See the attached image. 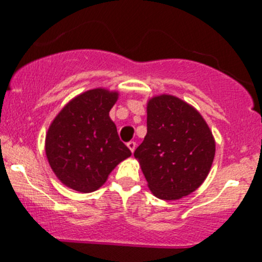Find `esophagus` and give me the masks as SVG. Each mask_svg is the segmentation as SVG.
<instances>
[{"label": "esophagus", "mask_w": 262, "mask_h": 262, "mask_svg": "<svg viewBox=\"0 0 262 262\" xmlns=\"http://www.w3.org/2000/svg\"><path fill=\"white\" fill-rule=\"evenodd\" d=\"M127 146H128L129 150H130L132 152H134L135 148H137V143H135V141H129V143L127 144Z\"/></svg>", "instance_id": "esophagus-1"}]
</instances>
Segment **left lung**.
Here are the masks:
<instances>
[{"label":"left lung","instance_id":"left-lung-1","mask_svg":"<svg viewBox=\"0 0 262 262\" xmlns=\"http://www.w3.org/2000/svg\"><path fill=\"white\" fill-rule=\"evenodd\" d=\"M146 132L134 151L152 194L175 201L188 196L208 176L215 154L212 132L200 112L171 95L152 97Z\"/></svg>","mask_w":262,"mask_h":262}]
</instances>
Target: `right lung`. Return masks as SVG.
Segmentation results:
<instances>
[{
  "label": "right lung",
  "instance_id": "obj_1",
  "mask_svg": "<svg viewBox=\"0 0 262 262\" xmlns=\"http://www.w3.org/2000/svg\"><path fill=\"white\" fill-rule=\"evenodd\" d=\"M118 92L93 89L76 96L48 129L45 154L56 177L82 193L96 191L132 155L119 140L110 111Z\"/></svg>",
  "mask_w": 262,
  "mask_h": 262
}]
</instances>
